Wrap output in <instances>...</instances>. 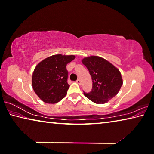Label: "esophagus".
Listing matches in <instances>:
<instances>
[{
	"label": "esophagus",
	"mask_w": 154,
	"mask_h": 154,
	"mask_svg": "<svg viewBox=\"0 0 154 154\" xmlns=\"http://www.w3.org/2000/svg\"><path fill=\"white\" fill-rule=\"evenodd\" d=\"M76 82L78 84H79V85H81V80H80V79H78L77 80H76Z\"/></svg>",
	"instance_id": "1"
}]
</instances>
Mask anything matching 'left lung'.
<instances>
[{
	"label": "left lung",
	"mask_w": 154,
	"mask_h": 154,
	"mask_svg": "<svg viewBox=\"0 0 154 154\" xmlns=\"http://www.w3.org/2000/svg\"><path fill=\"white\" fill-rule=\"evenodd\" d=\"M82 63L89 70L92 89L84 95L96 104H105L117 95L123 81L120 71L107 60L96 56L85 57Z\"/></svg>",
	"instance_id": "left-lung-1"
}]
</instances>
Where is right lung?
Instances as JSON below:
<instances>
[{
    "instance_id": "1",
    "label": "right lung",
    "mask_w": 154,
    "mask_h": 154,
    "mask_svg": "<svg viewBox=\"0 0 154 154\" xmlns=\"http://www.w3.org/2000/svg\"><path fill=\"white\" fill-rule=\"evenodd\" d=\"M75 58L74 55L56 54L42 60L36 66L32 74V87L44 103H57L67 94V64Z\"/></svg>"
}]
</instances>
